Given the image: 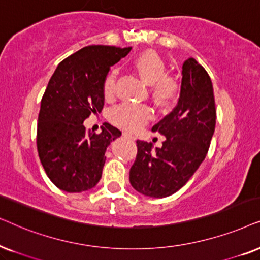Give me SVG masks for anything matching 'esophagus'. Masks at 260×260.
<instances>
[{
    "label": "esophagus",
    "instance_id": "obj_1",
    "mask_svg": "<svg viewBox=\"0 0 260 260\" xmlns=\"http://www.w3.org/2000/svg\"><path fill=\"white\" fill-rule=\"evenodd\" d=\"M123 138H124V139H128V140H136V137L131 136V134H128V133H123Z\"/></svg>",
    "mask_w": 260,
    "mask_h": 260
}]
</instances>
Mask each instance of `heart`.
<instances>
[{
	"label": "heart",
	"mask_w": 260,
	"mask_h": 260,
	"mask_svg": "<svg viewBox=\"0 0 260 260\" xmlns=\"http://www.w3.org/2000/svg\"><path fill=\"white\" fill-rule=\"evenodd\" d=\"M140 78L152 85V98L157 105L170 103L178 91V83L171 76H166V64L162 58L153 51H146L138 55L133 61ZM115 92V74L110 72L103 83V94L106 99H112ZM151 119V110L144 105L123 103L110 112V120L117 127L128 132L139 129Z\"/></svg>",
	"instance_id": "1"
}]
</instances>
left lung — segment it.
Listing matches in <instances>:
<instances>
[{
  "instance_id": "1",
  "label": "left lung",
  "mask_w": 260,
  "mask_h": 260,
  "mask_svg": "<svg viewBox=\"0 0 260 260\" xmlns=\"http://www.w3.org/2000/svg\"><path fill=\"white\" fill-rule=\"evenodd\" d=\"M216 110L209 75L193 58L182 67L177 106L152 127L166 139L161 147L137 141L129 182L138 192L161 199L178 191L205 160L215 131Z\"/></svg>"
}]
</instances>
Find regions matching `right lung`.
Masks as SVG:
<instances>
[{
  "instance_id": "add662e5",
  "label": "right lung",
  "mask_w": 260,
  "mask_h": 260,
  "mask_svg": "<svg viewBox=\"0 0 260 260\" xmlns=\"http://www.w3.org/2000/svg\"><path fill=\"white\" fill-rule=\"evenodd\" d=\"M132 47L90 45L55 69L41 100L37 147L51 182L67 192L94 188L102 176L106 151L121 132L103 123L102 132H86L83 122L105 106L103 83L112 65Z\"/></svg>"
}]
</instances>
